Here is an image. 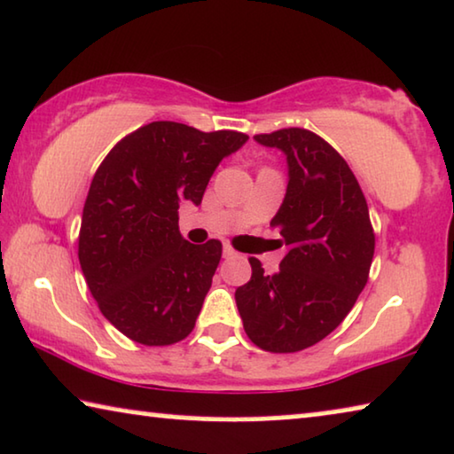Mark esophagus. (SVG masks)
Returning a JSON list of instances; mask_svg holds the SVG:
<instances>
[{
	"instance_id": "esophagus-1",
	"label": "esophagus",
	"mask_w": 454,
	"mask_h": 454,
	"mask_svg": "<svg viewBox=\"0 0 454 454\" xmlns=\"http://www.w3.org/2000/svg\"><path fill=\"white\" fill-rule=\"evenodd\" d=\"M235 255H238V252H235V249L231 247V246H225L223 247V258H235Z\"/></svg>"
}]
</instances>
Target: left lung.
<instances>
[{
  "mask_svg": "<svg viewBox=\"0 0 454 454\" xmlns=\"http://www.w3.org/2000/svg\"><path fill=\"white\" fill-rule=\"evenodd\" d=\"M254 139L286 155V196L270 225L288 252L276 274L249 258L252 278L235 291V303L255 346L299 352L336 330L369 280V205L344 157L319 135L291 127Z\"/></svg>",
  "mask_w": 454,
  "mask_h": 454,
  "instance_id": "obj_1",
  "label": "left lung"
}]
</instances>
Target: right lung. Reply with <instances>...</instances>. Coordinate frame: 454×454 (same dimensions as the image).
I'll return each mask as SVG.
<instances>
[{"instance_id":"1","label":"right lung","mask_w":454,"mask_h":454,"mask_svg":"<svg viewBox=\"0 0 454 454\" xmlns=\"http://www.w3.org/2000/svg\"><path fill=\"white\" fill-rule=\"evenodd\" d=\"M247 135L157 121L116 143L83 205L82 272L104 317L143 346H169L194 330L223 246L186 241L180 202L200 205L223 157Z\"/></svg>"}]
</instances>
